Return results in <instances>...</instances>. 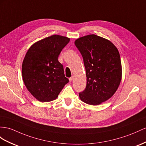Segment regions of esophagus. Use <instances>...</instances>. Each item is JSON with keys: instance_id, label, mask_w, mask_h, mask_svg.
Listing matches in <instances>:
<instances>
[{"instance_id": "obj_1", "label": "esophagus", "mask_w": 146, "mask_h": 146, "mask_svg": "<svg viewBox=\"0 0 146 146\" xmlns=\"http://www.w3.org/2000/svg\"><path fill=\"white\" fill-rule=\"evenodd\" d=\"M73 80H74V76H72V77H70V78H69L70 81H72Z\"/></svg>"}]
</instances>
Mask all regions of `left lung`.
<instances>
[{
    "label": "left lung",
    "instance_id": "1",
    "mask_svg": "<svg viewBox=\"0 0 146 146\" xmlns=\"http://www.w3.org/2000/svg\"><path fill=\"white\" fill-rule=\"evenodd\" d=\"M74 44L83 58L86 87L80 92L82 101L97 106L111 98L121 80L119 52L109 40L95 35L81 37Z\"/></svg>",
    "mask_w": 146,
    "mask_h": 146
}]
</instances>
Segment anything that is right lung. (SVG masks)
<instances>
[{
    "instance_id": "1",
    "label": "right lung",
    "mask_w": 146,
    "mask_h": 146,
    "mask_svg": "<svg viewBox=\"0 0 146 146\" xmlns=\"http://www.w3.org/2000/svg\"><path fill=\"white\" fill-rule=\"evenodd\" d=\"M70 39L52 35L37 41L29 47L22 63V77L26 88L41 102L57 98L68 79L58 60Z\"/></svg>"
}]
</instances>
